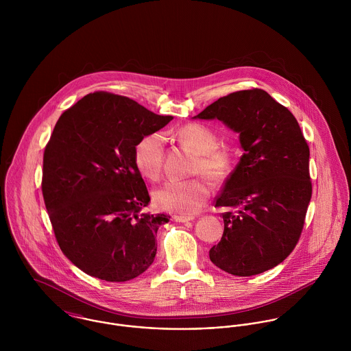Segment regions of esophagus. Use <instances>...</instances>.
<instances>
[{
	"instance_id": "1",
	"label": "esophagus",
	"mask_w": 351,
	"mask_h": 351,
	"mask_svg": "<svg viewBox=\"0 0 351 351\" xmlns=\"http://www.w3.org/2000/svg\"><path fill=\"white\" fill-rule=\"evenodd\" d=\"M173 220H174V221H178V223H188V221L193 220V217H191V216H182V215H174V216H173Z\"/></svg>"
}]
</instances>
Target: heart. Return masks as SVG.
Wrapping results in <instances>:
<instances>
[{
	"label": "heart",
	"mask_w": 351,
	"mask_h": 351,
	"mask_svg": "<svg viewBox=\"0 0 351 351\" xmlns=\"http://www.w3.org/2000/svg\"><path fill=\"white\" fill-rule=\"evenodd\" d=\"M178 141L197 154L192 173L205 176L212 182H223L235 167L237 155L232 147L217 145V136L206 125L192 123L177 131ZM165 141L158 132L143 136L135 146L134 160L138 170L147 178H156L162 170ZM210 195V188L204 177L192 180H169L154 191V204L169 212L181 215L196 213Z\"/></svg>",
	"instance_id": "1"
}]
</instances>
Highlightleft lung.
<instances>
[{
  "instance_id": "1",
  "label": "left lung",
  "mask_w": 351,
  "mask_h": 351,
  "mask_svg": "<svg viewBox=\"0 0 351 351\" xmlns=\"http://www.w3.org/2000/svg\"><path fill=\"white\" fill-rule=\"evenodd\" d=\"M193 119L223 121L239 134L243 155L215 206L224 212L221 241L209 250L221 270L249 277L281 263L296 247L312 196L309 147L296 117L262 89L239 90Z\"/></svg>"
}]
</instances>
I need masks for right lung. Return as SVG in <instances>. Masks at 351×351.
Instances as JSON below:
<instances>
[{
    "instance_id": "right-lung-1",
    "label": "right lung",
    "mask_w": 351,
    "mask_h": 351,
    "mask_svg": "<svg viewBox=\"0 0 351 351\" xmlns=\"http://www.w3.org/2000/svg\"><path fill=\"white\" fill-rule=\"evenodd\" d=\"M170 120L128 97L96 92L56 121L42 192L60 250L84 273L124 282L154 262L156 231L170 216L143 210L150 196L134 151Z\"/></svg>"
}]
</instances>
